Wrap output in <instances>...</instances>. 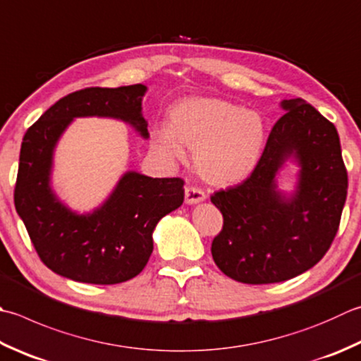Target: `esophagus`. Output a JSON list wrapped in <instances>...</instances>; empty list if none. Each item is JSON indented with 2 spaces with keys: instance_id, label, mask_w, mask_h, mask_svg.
<instances>
[{
  "instance_id": "obj_1",
  "label": "esophagus",
  "mask_w": 361,
  "mask_h": 361,
  "mask_svg": "<svg viewBox=\"0 0 361 361\" xmlns=\"http://www.w3.org/2000/svg\"><path fill=\"white\" fill-rule=\"evenodd\" d=\"M203 200H207V194H204L202 189L192 188V186H188L185 189V202L188 204H195V203H200Z\"/></svg>"
}]
</instances>
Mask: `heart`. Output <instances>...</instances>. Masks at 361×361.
Returning a JSON list of instances; mask_svg holds the SVG:
<instances>
[{"instance_id": "1", "label": "heart", "mask_w": 361, "mask_h": 361, "mask_svg": "<svg viewBox=\"0 0 361 361\" xmlns=\"http://www.w3.org/2000/svg\"><path fill=\"white\" fill-rule=\"evenodd\" d=\"M153 137L169 158H183V145L195 148L197 173L209 185L228 186L245 180L258 164L266 122L258 111L230 100L194 97L176 103L171 125H158Z\"/></svg>"}]
</instances>
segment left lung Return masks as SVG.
Returning a JSON list of instances; mask_svg holds the SVG:
<instances>
[{"label":"left lung","mask_w":361,"mask_h":361,"mask_svg":"<svg viewBox=\"0 0 361 361\" xmlns=\"http://www.w3.org/2000/svg\"><path fill=\"white\" fill-rule=\"evenodd\" d=\"M280 106L286 114L274 125L255 171L211 195L224 216L211 253L219 269L241 283H279L319 263L348 195L335 125L302 98ZM288 164L300 167L289 193L278 188Z\"/></svg>","instance_id":"8db88e82"}]
</instances>
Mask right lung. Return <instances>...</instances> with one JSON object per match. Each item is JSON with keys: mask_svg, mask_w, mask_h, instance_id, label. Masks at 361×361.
Wrapping results in <instances>:
<instances>
[{"mask_svg": "<svg viewBox=\"0 0 361 361\" xmlns=\"http://www.w3.org/2000/svg\"><path fill=\"white\" fill-rule=\"evenodd\" d=\"M144 84L89 87L56 102L26 131L20 150L16 209L40 259L53 272L92 285H116L144 269L153 252V231L181 207L180 178H152L126 171L100 207L78 213L51 186L54 150L75 118H116L148 139L142 116Z\"/></svg>", "mask_w": 361, "mask_h": 361, "instance_id": "1", "label": "right lung"}]
</instances>
